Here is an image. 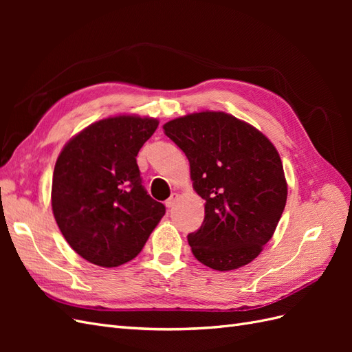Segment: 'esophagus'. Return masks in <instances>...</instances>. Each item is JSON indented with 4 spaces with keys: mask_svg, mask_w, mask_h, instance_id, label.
<instances>
[{
    "mask_svg": "<svg viewBox=\"0 0 352 352\" xmlns=\"http://www.w3.org/2000/svg\"><path fill=\"white\" fill-rule=\"evenodd\" d=\"M177 198H179V195H177L176 192H173L172 195H170V198H168V199H166V202H164L166 207H167V208H173V206L176 204Z\"/></svg>",
    "mask_w": 352,
    "mask_h": 352,
    "instance_id": "34e87169",
    "label": "esophagus"
}]
</instances>
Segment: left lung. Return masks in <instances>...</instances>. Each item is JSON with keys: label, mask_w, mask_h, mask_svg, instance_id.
Segmentation results:
<instances>
[{"label": "left lung", "mask_w": 352, "mask_h": 352, "mask_svg": "<svg viewBox=\"0 0 352 352\" xmlns=\"http://www.w3.org/2000/svg\"><path fill=\"white\" fill-rule=\"evenodd\" d=\"M164 133L185 153L206 217L188 235L195 258L228 272L251 263L270 241L286 204L280 157L260 131L223 111L170 120Z\"/></svg>", "instance_id": "left-lung-1"}]
</instances>
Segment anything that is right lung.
I'll use <instances>...</instances> for the list:
<instances>
[{
	"mask_svg": "<svg viewBox=\"0 0 352 352\" xmlns=\"http://www.w3.org/2000/svg\"><path fill=\"white\" fill-rule=\"evenodd\" d=\"M157 126L151 117H109L72 138L57 158L52 212L67 243L92 264L117 267L133 260L164 216L136 164Z\"/></svg>",
	"mask_w": 352,
	"mask_h": 352,
	"instance_id": "1",
	"label": "right lung"
}]
</instances>
